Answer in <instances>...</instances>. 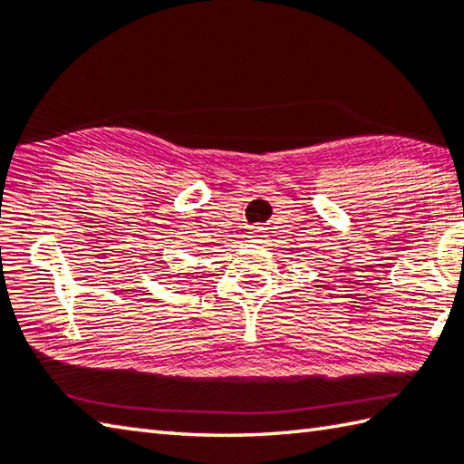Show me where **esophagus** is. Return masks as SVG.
I'll return each mask as SVG.
<instances>
[{
    "mask_svg": "<svg viewBox=\"0 0 464 464\" xmlns=\"http://www.w3.org/2000/svg\"><path fill=\"white\" fill-rule=\"evenodd\" d=\"M252 240L260 242V240H262V232H260V230H255V234H252Z\"/></svg>",
    "mask_w": 464,
    "mask_h": 464,
    "instance_id": "esophagus-1",
    "label": "esophagus"
}]
</instances>
